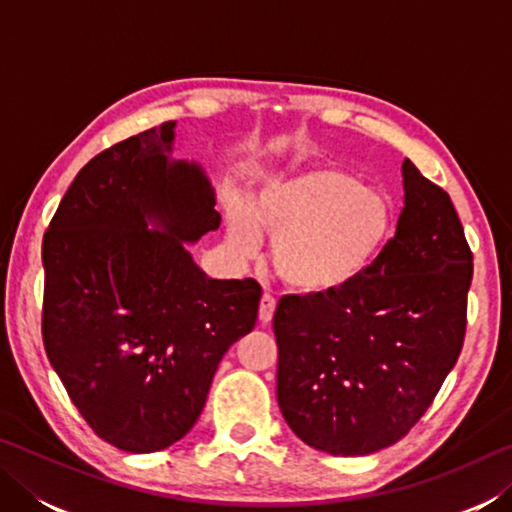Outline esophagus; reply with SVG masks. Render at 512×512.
I'll return each mask as SVG.
<instances>
[{"label": "esophagus", "mask_w": 512, "mask_h": 512, "mask_svg": "<svg viewBox=\"0 0 512 512\" xmlns=\"http://www.w3.org/2000/svg\"><path fill=\"white\" fill-rule=\"evenodd\" d=\"M273 314H275V298L264 293L262 300H259V323L268 325L273 320Z\"/></svg>", "instance_id": "obj_1"}]
</instances>
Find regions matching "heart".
I'll list each match as a JSON object with an SVG mask.
<instances>
[{
  "instance_id": "b5f03b06",
  "label": "heart",
  "mask_w": 512,
  "mask_h": 512,
  "mask_svg": "<svg viewBox=\"0 0 512 512\" xmlns=\"http://www.w3.org/2000/svg\"><path fill=\"white\" fill-rule=\"evenodd\" d=\"M232 244L253 253L259 230L271 235L275 273L305 296H334L370 273L395 232L388 198L329 164L275 173L250 201L230 196Z\"/></svg>"
}]
</instances>
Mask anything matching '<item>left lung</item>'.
<instances>
[{
  "label": "left lung",
  "instance_id": "obj_1",
  "mask_svg": "<svg viewBox=\"0 0 512 512\" xmlns=\"http://www.w3.org/2000/svg\"><path fill=\"white\" fill-rule=\"evenodd\" d=\"M395 237L348 291L284 296L277 404L291 431L334 456H366L409 431L463 348L472 253L452 198L402 164Z\"/></svg>",
  "mask_w": 512,
  "mask_h": 512
}]
</instances>
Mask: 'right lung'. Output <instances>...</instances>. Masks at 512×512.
<instances>
[{"label": "right lung", "mask_w": 512, "mask_h": 512, "mask_svg": "<svg viewBox=\"0 0 512 512\" xmlns=\"http://www.w3.org/2000/svg\"><path fill=\"white\" fill-rule=\"evenodd\" d=\"M176 121L92 158L42 239V341L69 400L124 452L167 449L201 415L232 343L257 323L255 280H214L187 246L219 230Z\"/></svg>", "instance_id": "obj_1"}]
</instances>
